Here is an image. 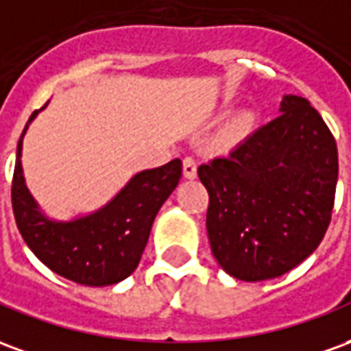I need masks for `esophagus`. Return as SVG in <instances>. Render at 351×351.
<instances>
[{
  "instance_id": "esophagus-1",
  "label": "esophagus",
  "mask_w": 351,
  "mask_h": 351,
  "mask_svg": "<svg viewBox=\"0 0 351 351\" xmlns=\"http://www.w3.org/2000/svg\"><path fill=\"white\" fill-rule=\"evenodd\" d=\"M182 171L186 178H195L197 176V161L191 156H186L182 161Z\"/></svg>"
}]
</instances>
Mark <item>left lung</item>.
Masks as SVG:
<instances>
[{
    "label": "left lung",
    "instance_id": "obj_1",
    "mask_svg": "<svg viewBox=\"0 0 351 351\" xmlns=\"http://www.w3.org/2000/svg\"><path fill=\"white\" fill-rule=\"evenodd\" d=\"M197 175L208 191L206 233L221 269L244 282L276 278L308 258L329 228L337 143L308 101L284 95L280 116Z\"/></svg>",
    "mask_w": 351,
    "mask_h": 351
}]
</instances>
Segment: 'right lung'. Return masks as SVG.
I'll return each instance as SVG.
<instances>
[{
  "instance_id": "1",
  "label": "right lung",
  "mask_w": 351,
  "mask_h": 351,
  "mask_svg": "<svg viewBox=\"0 0 351 351\" xmlns=\"http://www.w3.org/2000/svg\"><path fill=\"white\" fill-rule=\"evenodd\" d=\"M29 122L16 146L11 188L12 213L22 239L50 271L71 282L101 287L128 278L141 261L156 214L182 176V161L137 173L97 213L71 221L50 220L39 210L22 175V138Z\"/></svg>"
}]
</instances>
